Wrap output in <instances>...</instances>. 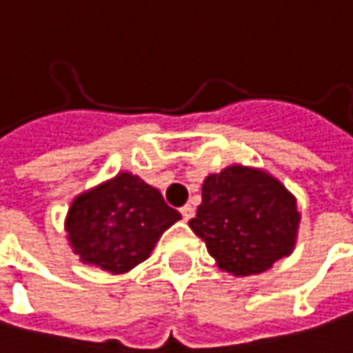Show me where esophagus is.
<instances>
[{
	"instance_id": "obj_1",
	"label": "esophagus",
	"mask_w": 353,
	"mask_h": 353,
	"mask_svg": "<svg viewBox=\"0 0 353 353\" xmlns=\"http://www.w3.org/2000/svg\"><path fill=\"white\" fill-rule=\"evenodd\" d=\"M179 212H181V218L185 219V221H188V219L194 218V208H192L190 203H188V205H183V208H181Z\"/></svg>"
}]
</instances>
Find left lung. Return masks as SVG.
I'll list each match as a JSON object with an SVG mask.
<instances>
[{"label": "left lung", "mask_w": 353, "mask_h": 353, "mask_svg": "<svg viewBox=\"0 0 353 353\" xmlns=\"http://www.w3.org/2000/svg\"><path fill=\"white\" fill-rule=\"evenodd\" d=\"M300 219L296 196L278 177L234 163L203 179L190 228L205 241L219 270L248 278L294 252Z\"/></svg>", "instance_id": "1"}]
</instances>
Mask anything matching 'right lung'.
Segmentation results:
<instances>
[{
	"label": "right lung",
	"mask_w": 353,
	"mask_h": 353,
	"mask_svg": "<svg viewBox=\"0 0 353 353\" xmlns=\"http://www.w3.org/2000/svg\"><path fill=\"white\" fill-rule=\"evenodd\" d=\"M177 219L179 212L163 201L159 190L132 172H119L73 197L65 238L83 263L117 276L150 258Z\"/></svg>",
	"instance_id": "1"
}]
</instances>
